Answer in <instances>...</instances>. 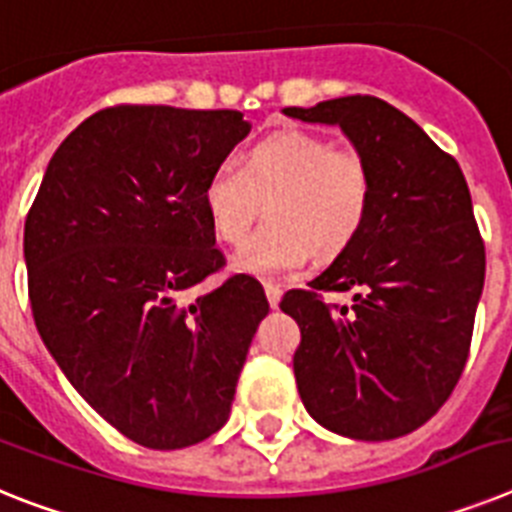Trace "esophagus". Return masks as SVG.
I'll return each mask as SVG.
<instances>
[{"mask_svg":"<svg viewBox=\"0 0 512 512\" xmlns=\"http://www.w3.org/2000/svg\"><path fill=\"white\" fill-rule=\"evenodd\" d=\"M265 296H268V304L273 306V309H278L283 291L278 286H273V283H265Z\"/></svg>","mask_w":512,"mask_h":512,"instance_id":"obj_1","label":"esophagus"}]
</instances>
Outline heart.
<instances>
[{
	"mask_svg": "<svg viewBox=\"0 0 512 512\" xmlns=\"http://www.w3.org/2000/svg\"><path fill=\"white\" fill-rule=\"evenodd\" d=\"M371 175L361 154L319 133L283 128L257 141L242 162L216 164L203 185L213 234L239 244L268 198L265 221L231 265L255 278H291L311 255L332 257L361 234L371 211Z\"/></svg>",
	"mask_w": 512,
	"mask_h": 512,
	"instance_id": "1",
	"label": "heart"
}]
</instances>
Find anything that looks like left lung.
<instances>
[{"label": "left lung", "instance_id": "obj_1", "mask_svg": "<svg viewBox=\"0 0 512 512\" xmlns=\"http://www.w3.org/2000/svg\"><path fill=\"white\" fill-rule=\"evenodd\" d=\"M337 126L371 175L361 234L281 309L301 345L293 373L306 412L355 441H391L430 420L464 371L484 288V244L459 162L389 102L350 95L283 108ZM332 312L319 290H349Z\"/></svg>", "mask_w": 512, "mask_h": 512}]
</instances>
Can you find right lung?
I'll list each match as a JSON object with an SVG mask.
<instances>
[{"mask_svg": "<svg viewBox=\"0 0 512 512\" xmlns=\"http://www.w3.org/2000/svg\"><path fill=\"white\" fill-rule=\"evenodd\" d=\"M247 133L239 110H100L61 141L25 221L43 345L139 446L172 451L224 428L270 311L250 275L185 301L224 265L203 185Z\"/></svg>", "mask_w": 512, "mask_h": 512, "instance_id": "1", "label": "right lung"}]
</instances>
